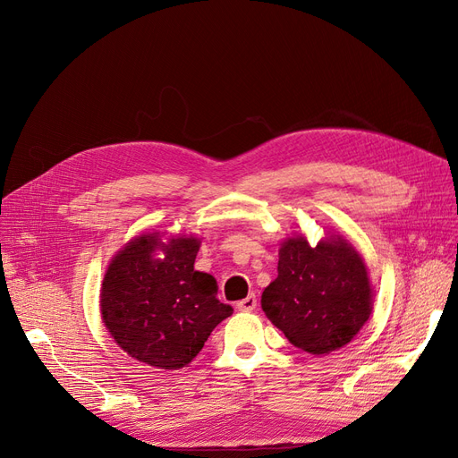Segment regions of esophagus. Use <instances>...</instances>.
Returning <instances> with one entry per match:
<instances>
[{
  "label": "esophagus",
  "instance_id": "obj_1",
  "mask_svg": "<svg viewBox=\"0 0 458 458\" xmlns=\"http://www.w3.org/2000/svg\"><path fill=\"white\" fill-rule=\"evenodd\" d=\"M256 306H258V299H256L254 293H250L249 297H245L243 301H239V302L235 304V308H237L239 311H252V310H256Z\"/></svg>",
  "mask_w": 458,
  "mask_h": 458
}]
</instances>
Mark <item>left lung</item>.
I'll list each match as a JSON object with an SVG mask.
<instances>
[{"mask_svg":"<svg viewBox=\"0 0 458 458\" xmlns=\"http://www.w3.org/2000/svg\"><path fill=\"white\" fill-rule=\"evenodd\" d=\"M261 308L295 347L328 354L347 345L369 319L373 290L366 263L342 235L310 247L287 237L278 276L263 290Z\"/></svg>","mask_w":458,"mask_h":458,"instance_id":"left-lung-1","label":"left lung"}]
</instances>
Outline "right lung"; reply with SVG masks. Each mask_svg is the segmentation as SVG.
Listing matches in <instances>:
<instances>
[{
    "label": "right lung",
    "mask_w": 458,
    "mask_h": 458,
    "mask_svg": "<svg viewBox=\"0 0 458 458\" xmlns=\"http://www.w3.org/2000/svg\"><path fill=\"white\" fill-rule=\"evenodd\" d=\"M199 237L142 233L118 250L102 282V319L118 347L142 364L180 369L233 308L216 299V280L195 271ZM161 250L163 259L155 252Z\"/></svg>",
    "instance_id": "obj_1"
}]
</instances>
